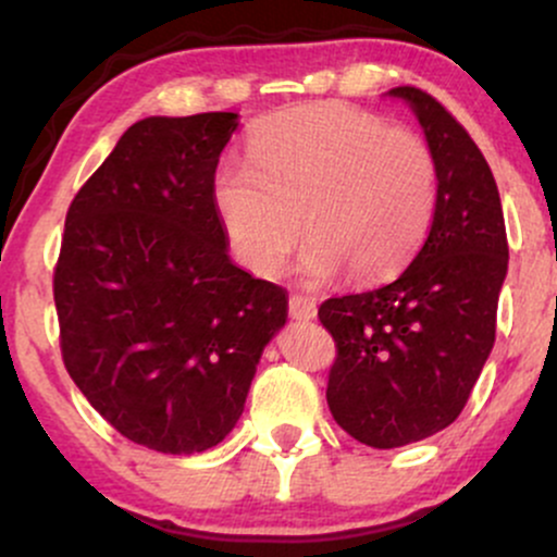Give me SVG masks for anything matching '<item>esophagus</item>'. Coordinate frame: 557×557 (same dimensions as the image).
<instances>
[{
	"instance_id": "esophagus-1",
	"label": "esophagus",
	"mask_w": 557,
	"mask_h": 557,
	"mask_svg": "<svg viewBox=\"0 0 557 557\" xmlns=\"http://www.w3.org/2000/svg\"><path fill=\"white\" fill-rule=\"evenodd\" d=\"M290 317L293 319H314L317 317V298L314 296H300V293H293L290 300Z\"/></svg>"
}]
</instances>
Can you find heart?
I'll return each mask as SVG.
<instances>
[{
    "mask_svg": "<svg viewBox=\"0 0 557 557\" xmlns=\"http://www.w3.org/2000/svg\"><path fill=\"white\" fill-rule=\"evenodd\" d=\"M248 162L216 170L214 207L248 270L272 274L306 246L311 280L372 283L411 261L437 209V159L424 138L356 107L314 104L267 117L248 138Z\"/></svg>",
    "mask_w": 557,
    "mask_h": 557,
    "instance_id": "heart-1",
    "label": "heart"
}]
</instances>
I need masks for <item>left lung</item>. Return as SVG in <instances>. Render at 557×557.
Returning <instances> with one entry per match:
<instances>
[{
    "instance_id": "obj_1",
    "label": "left lung",
    "mask_w": 557,
    "mask_h": 557,
    "mask_svg": "<svg viewBox=\"0 0 557 557\" xmlns=\"http://www.w3.org/2000/svg\"><path fill=\"white\" fill-rule=\"evenodd\" d=\"M437 159L440 194L421 251L393 283L327 298L319 322L337 356L327 403L369 447H400L458 419L495 345L508 238L495 177L466 127L434 96L398 86Z\"/></svg>"
}]
</instances>
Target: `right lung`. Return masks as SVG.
I'll list each match as a JSON object with an SVG mask.
<instances>
[{"label": "right lung", "mask_w": 557, "mask_h": 557, "mask_svg": "<svg viewBox=\"0 0 557 557\" xmlns=\"http://www.w3.org/2000/svg\"><path fill=\"white\" fill-rule=\"evenodd\" d=\"M235 127V112L127 127L70 203L54 267L67 374L123 437L170 456L227 437L287 319L283 287L230 261L214 207Z\"/></svg>", "instance_id": "1"}]
</instances>
